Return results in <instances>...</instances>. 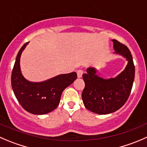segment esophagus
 <instances>
[{
  "mask_svg": "<svg viewBox=\"0 0 147 147\" xmlns=\"http://www.w3.org/2000/svg\"><path fill=\"white\" fill-rule=\"evenodd\" d=\"M82 74H83V71H82V69H78V70L77 71V75H78V78H82Z\"/></svg>",
  "mask_w": 147,
  "mask_h": 147,
  "instance_id": "34e87169",
  "label": "esophagus"
}]
</instances>
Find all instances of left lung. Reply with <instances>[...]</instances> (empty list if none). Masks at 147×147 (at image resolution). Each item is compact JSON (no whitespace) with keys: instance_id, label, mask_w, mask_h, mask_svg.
Returning <instances> with one entry per match:
<instances>
[{"instance_id":"obj_1","label":"left lung","mask_w":147,"mask_h":147,"mask_svg":"<svg viewBox=\"0 0 147 147\" xmlns=\"http://www.w3.org/2000/svg\"><path fill=\"white\" fill-rule=\"evenodd\" d=\"M114 54L121 55L128 62L124 70L114 78H100L94 67H88L82 75L85 86L82 99L85 108L97 114L105 115L116 111L129 98L135 76V67L131 52L126 46L116 39Z\"/></svg>"}]
</instances>
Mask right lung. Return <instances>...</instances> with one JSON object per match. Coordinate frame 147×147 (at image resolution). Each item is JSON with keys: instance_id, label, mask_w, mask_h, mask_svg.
Wrapping results in <instances>:
<instances>
[{"instance_id": "1", "label": "right lung", "mask_w": 147, "mask_h": 147, "mask_svg": "<svg viewBox=\"0 0 147 147\" xmlns=\"http://www.w3.org/2000/svg\"><path fill=\"white\" fill-rule=\"evenodd\" d=\"M28 42L24 44L16 58L11 75V86L17 100L28 113L44 115L57 108L64 90L77 79L75 72L57 75L42 82H31L24 77L20 58Z\"/></svg>"}]
</instances>
